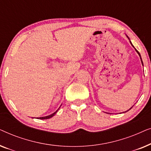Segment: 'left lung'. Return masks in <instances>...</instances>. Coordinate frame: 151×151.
<instances>
[{
	"mask_svg": "<svg viewBox=\"0 0 151 151\" xmlns=\"http://www.w3.org/2000/svg\"><path fill=\"white\" fill-rule=\"evenodd\" d=\"M127 38H129V41H130V42H131V45H132V46H133V47H134V46H133V45H132V43H131V40H130V39H129V37H128L127 36ZM134 49H135V51H136V52H137V53H138V55H139V58H140V60H141V62H142V65H143V62H142V58H141V55H140V53H139V51H138L137 50V49H136L135 48V47H134ZM144 66V65H143ZM132 107H133V106H132ZM132 107H131V109H129V110H128V111H129V110H131V109H132ZM125 111V112H127V111Z\"/></svg>",
	"mask_w": 151,
	"mask_h": 151,
	"instance_id": "left-lung-1",
	"label": "left lung"
}]
</instances>
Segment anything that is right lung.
<instances>
[{"label":"right lung","instance_id":"add662e5","mask_svg":"<svg viewBox=\"0 0 151 151\" xmlns=\"http://www.w3.org/2000/svg\"><path fill=\"white\" fill-rule=\"evenodd\" d=\"M60 109V108H59ZM58 110L55 111V112H54L53 113H52V114L51 115H48V116H45V117H39L38 119H49V118H51V117H52L53 115H54L55 113H56L57 112H58Z\"/></svg>","mask_w":151,"mask_h":151}]
</instances>
